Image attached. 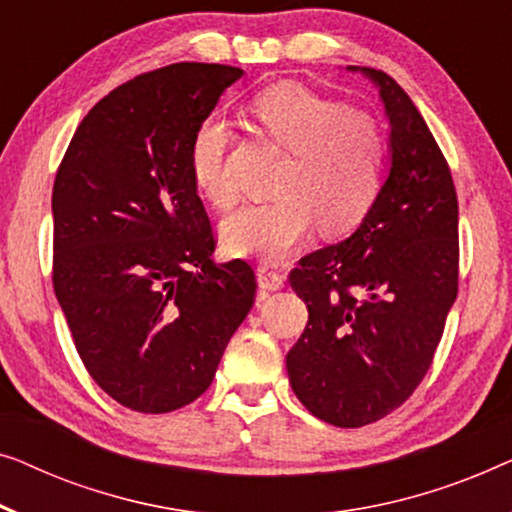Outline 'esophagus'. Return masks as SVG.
I'll return each instance as SVG.
<instances>
[{"mask_svg":"<svg viewBox=\"0 0 512 512\" xmlns=\"http://www.w3.org/2000/svg\"><path fill=\"white\" fill-rule=\"evenodd\" d=\"M257 280H259V287H262V290L273 292V290H280V287L285 285V273L273 269V266L262 264L257 269Z\"/></svg>","mask_w":512,"mask_h":512,"instance_id":"34e87169","label":"esophagus"}]
</instances>
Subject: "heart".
<instances>
[{"mask_svg":"<svg viewBox=\"0 0 512 512\" xmlns=\"http://www.w3.org/2000/svg\"><path fill=\"white\" fill-rule=\"evenodd\" d=\"M262 132L292 153L276 201L250 204L222 222V241L236 255L278 262L313 234L329 236L362 225L383 192L387 136L369 113L318 95L297 83L271 85L250 102ZM234 134L206 120L194 132V183L218 208H232L239 185L229 167Z\"/></svg>","mask_w":512,"mask_h":512,"instance_id":"b5f03b06","label":"heart"}]
</instances>
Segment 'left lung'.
Wrapping results in <instances>:
<instances>
[{"label": "left lung", "instance_id": "1", "mask_svg": "<svg viewBox=\"0 0 512 512\" xmlns=\"http://www.w3.org/2000/svg\"><path fill=\"white\" fill-rule=\"evenodd\" d=\"M392 125V169L350 239L290 271L308 325L287 352L297 399L334 427L390 415L427 376L459 287V204L427 122L385 71L364 67Z\"/></svg>", "mask_w": 512, "mask_h": 512}]
</instances>
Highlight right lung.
Wrapping results in <instances>:
<instances>
[{"instance_id":"1","label":"right lung","mask_w":512,"mask_h":512,"mask_svg":"<svg viewBox=\"0 0 512 512\" xmlns=\"http://www.w3.org/2000/svg\"><path fill=\"white\" fill-rule=\"evenodd\" d=\"M243 71L178 62L92 106L53 185V287L78 357L111 399L171 413L213 383L255 304V269L218 266L190 167L194 132Z\"/></svg>"}]
</instances>
